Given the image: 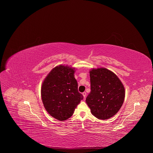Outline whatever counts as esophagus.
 Returning <instances> with one entry per match:
<instances>
[{
	"label": "esophagus",
	"instance_id": "esophagus-1",
	"mask_svg": "<svg viewBox=\"0 0 153 153\" xmlns=\"http://www.w3.org/2000/svg\"><path fill=\"white\" fill-rule=\"evenodd\" d=\"M82 95H83V97H84V98H85V97H86V92H83V93H82Z\"/></svg>",
	"mask_w": 153,
	"mask_h": 153
}]
</instances>
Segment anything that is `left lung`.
<instances>
[{"instance_id": "obj_1", "label": "left lung", "mask_w": 153, "mask_h": 153, "mask_svg": "<svg viewBox=\"0 0 153 153\" xmlns=\"http://www.w3.org/2000/svg\"><path fill=\"white\" fill-rule=\"evenodd\" d=\"M91 91L86 102L91 112L100 120L110 119L120 109L125 99V88L112 71L101 68L90 71Z\"/></svg>"}]
</instances>
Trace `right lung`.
I'll return each instance as SVG.
<instances>
[{
  "instance_id": "obj_1",
  "label": "right lung",
  "mask_w": 153,
  "mask_h": 153,
  "mask_svg": "<svg viewBox=\"0 0 153 153\" xmlns=\"http://www.w3.org/2000/svg\"><path fill=\"white\" fill-rule=\"evenodd\" d=\"M74 72V68L59 65L51 71L42 85L41 96L45 108L60 121L70 118L83 98L78 91Z\"/></svg>"
}]
</instances>
